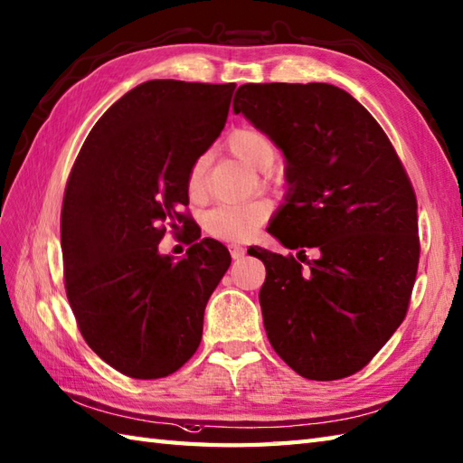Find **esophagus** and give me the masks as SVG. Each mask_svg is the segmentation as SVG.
Listing matches in <instances>:
<instances>
[{"label": "esophagus", "instance_id": "1", "mask_svg": "<svg viewBox=\"0 0 463 463\" xmlns=\"http://www.w3.org/2000/svg\"><path fill=\"white\" fill-rule=\"evenodd\" d=\"M244 252H247V250H244V249L241 247V244H231V257H232L234 260L242 259V257H244Z\"/></svg>", "mask_w": 463, "mask_h": 463}]
</instances>
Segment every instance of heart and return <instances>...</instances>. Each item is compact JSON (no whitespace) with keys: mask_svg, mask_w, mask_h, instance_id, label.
<instances>
[{"mask_svg":"<svg viewBox=\"0 0 463 463\" xmlns=\"http://www.w3.org/2000/svg\"><path fill=\"white\" fill-rule=\"evenodd\" d=\"M229 151L237 159L257 171H267L274 183L282 181V175L272 171L270 166L277 159V146L272 139L254 127H241L234 129L229 139ZM186 186L193 196L201 194L204 189V161L196 159L189 175H186ZM270 216V204L267 201H250L239 204H221L209 211L204 216V229L214 239L221 241H242L249 239L250 234Z\"/></svg>","mask_w":463,"mask_h":463,"instance_id":"obj_1","label":"heart"}]
</instances>
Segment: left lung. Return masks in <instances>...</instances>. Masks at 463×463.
<instances>
[{
  "label": "left lung",
  "mask_w": 463,
  "mask_h": 463,
  "mask_svg": "<svg viewBox=\"0 0 463 463\" xmlns=\"http://www.w3.org/2000/svg\"><path fill=\"white\" fill-rule=\"evenodd\" d=\"M232 111L287 159L288 191L267 231L300 262L249 249L267 267L264 330L300 376L346 378L408 312L420 260L414 189L378 121L340 87L247 83ZM304 248L319 257L307 261Z\"/></svg>",
  "instance_id": "1"
}]
</instances>
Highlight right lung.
<instances>
[{
  "label": "right lung",
  "instance_id": "add662e5",
  "mask_svg": "<svg viewBox=\"0 0 463 463\" xmlns=\"http://www.w3.org/2000/svg\"><path fill=\"white\" fill-rule=\"evenodd\" d=\"M234 83L153 80L95 123L61 209L65 292L90 348L137 380L179 370L203 338L204 307L231 267L222 242L190 232L181 261L158 252L166 225H193L191 165L221 135Z\"/></svg>",
  "mask_w": 463,
  "mask_h": 463
}]
</instances>
